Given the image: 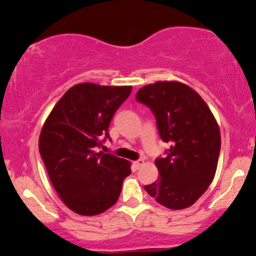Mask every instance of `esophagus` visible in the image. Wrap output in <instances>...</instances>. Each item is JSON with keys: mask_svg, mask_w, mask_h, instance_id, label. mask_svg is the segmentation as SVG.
I'll list each match as a JSON object with an SVG mask.
<instances>
[{"mask_svg": "<svg viewBox=\"0 0 256 256\" xmlns=\"http://www.w3.org/2000/svg\"><path fill=\"white\" fill-rule=\"evenodd\" d=\"M144 164V160H142V159H138V160H136V162H133V166L136 167V170H138V168H140Z\"/></svg>", "mask_w": 256, "mask_h": 256, "instance_id": "obj_1", "label": "esophagus"}]
</instances>
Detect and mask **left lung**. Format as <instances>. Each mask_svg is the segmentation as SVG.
<instances>
[{
  "instance_id": "obj_1",
  "label": "left lung",
  "mask_w": 256,
  "mask_h": 256,
  "mask_svg": "<svg viewBox=\"0 0 256 256\" xmlns=\"http://www.w3.org/2000/svg\"><path fill=\"white\" fill-rule=\"evenodd\" d=\"M154 112L159 136L170 149L154 160L159 178L144 190L172 210L188 208L214 180L222 146L219 126L196 90L177 81H158L136 94Z\"/></svg>"
}]
</instances>
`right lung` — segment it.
Returning a JSON list of instances; mask_svg holds the SVG:
<instances>
[{
	"label": "right lung",
	"mask_w": 256,
	"mask_h": 256,
	"mask_svg": "<svg viewBox=\"0 0 256 256\" xmlns=\"http://www.w3.org/2000/svg\"><path fill=\"white\" fill-rule=\"evenodd\" d=\"M131 92V86H73L45 120L40 152L60 200L76 214L96 216L110 209L131 174L128 160L96 151L101 136L110 138L112 116Z\"/></svg>",
	"instance_id": "add662e5"
}]
</instances>
